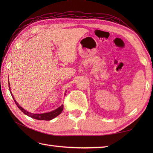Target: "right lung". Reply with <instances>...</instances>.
<instances>
[{
	"instance_id": "obj_1",
	"label": "right lung",
	"mask_w": 153,
	"mask_h": 153,
	"mask_svg": "<svg viewBox=\"0 0 153 153\" xmlns=\"http://www.w3.org/2000/svg\"><path fill=\"white\" fill-rule=\"evenodd\" d=\"M9 89H10V91L11 93V95L12 96L13 99H14V97H13L12 94L11 93V90H10V83H9ZM14 102L16 103V105H17V106L19 108V109L21 110V111L24 113L25 115H27L28 116L31 117V118H33L34 119H36V120H51L52 119L54 118L55 117H56L57 116H58L61 114V112H62L63 110V108H64V106L63 105H61L60 107H58V108L56 110H53V111H51L49 112H47V113H43V114H34V113H31L30 112H28L27 110H25L24 108H23L22 107H21L19 105V104L16 101V100L14 99Z\"/></svg>"
}]
</instances>
